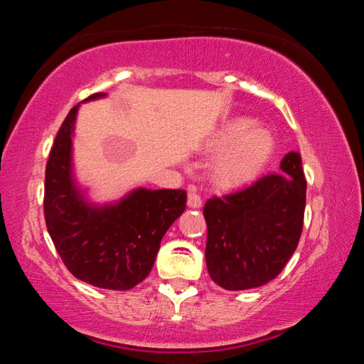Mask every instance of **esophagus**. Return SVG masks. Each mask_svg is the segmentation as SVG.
Returning a JSON list of instances; mask_svg holds the SVG:
<instances>
[{"label":"esophagus","mask_w":364,"mask_h":364,"mask_svg":"<svg viewBox=\"0 0 364 364\" xmlns=\"http://www.w3.org/2000/svg\"><path fill=\"white\" fill-rule=\"evenodd\" d=\"M200 205H202L200 196L197 194L194 189H189V193H188V207H191V208H199Z\"/></svg>","instance_id":"esophagus-1"}]
</instances>
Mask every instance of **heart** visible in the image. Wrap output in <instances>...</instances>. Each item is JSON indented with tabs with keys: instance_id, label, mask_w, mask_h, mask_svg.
<instances>
[{
	"instance_id": "heart-1",
	"label": "heart",
	"mask_w": 364,
	"mask_h": 364,
	"mask_svg": "<svg viewBox=\"0 0 364 364\" xmlns=\"http://www.w3.org/2000/svg\"><path fill=\"white\" fill-rule=\"evenodd\" d=\"M208 149L221 152L213 164L215 181L236 188L262 173L274 156L276 141L267 128L255 127V120L234 117L213 133Z\"/></svg>"
}]
</instances>
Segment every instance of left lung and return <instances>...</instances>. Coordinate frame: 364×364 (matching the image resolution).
<instances>
[{
  "label": "left lung",
  "instance_id": "8db88e82",
  "mask_svg": "<svg viewBox=\"0 0 364 364\" xmlns=\"http://www.w3.org/2000/svg\"><path fill=\"white\" fill-rule=\"evenodd\" d=\"M306 202L299 152L281 160L279 173L205 202V262L210 278L226 291L267 284L297 249Z\"/></svg>",
  "mask_w": 364,
  "mask_h": 364
}]
</instances>
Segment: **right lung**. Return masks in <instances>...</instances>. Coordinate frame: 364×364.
I'll return each instance as SVG.
<instances>
[{
	"label": "right lung",
	"instance_id": "1",
	"mask_svg": "<svg viewBox=\"0 0 364 364\" xmlns=\"http://www.w3.org/2000/svg\"><path fill=\"white\" fill-rule=\"evenodd\" d=\"M96 93L85 101L100 100ZM80 104L70 109L49 152L45 220L67 269L77 279L128 291L151 273L160 241L186 208V191L138 188L115 204L85 199L72 173V136Z\"/></svg>",
	"mask_w": 364,
	"mask_h": 364
}]
</instances>
